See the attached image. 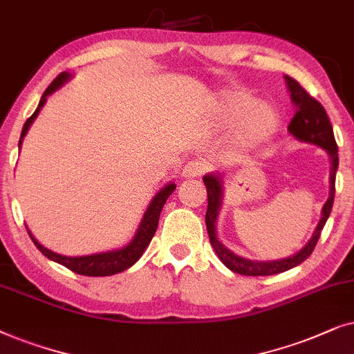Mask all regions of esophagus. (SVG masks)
<instances>
[{
    "instance_id": "1",
    "label": "esophagus",
    "mask_w": 354,
    "mask_h": 354,
    "mask_svg": "<svg viewBox=\"0 0 354 354\" xmlns=\"http://www.w3.org/2000/svg\"><path fill=\"white\" fill-rule=\"evenodd\" d=\"M204 171H205L204 163L189 162L187 165H185V167H183L181 174H183V178H197V176H201V174Z\"/></svg>"
}]
</instances>
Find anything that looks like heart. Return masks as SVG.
Here are the masks:
<instances>
[{
  "mask_svg": "<svg viewBox=\"0 0 354 354\" xmlns=\"http://www.w3.org/2000/svg\"><path fill=\"white\" fill-rule=\"evenodd\" d=\"M233 124V147L251 150L272 138L279 128V113L268 103L254 100L249 92L225 91L215 100L214 126L223 131Z\"/></svg>",
  "mask_w": 354,
  "mask_h": 354,
  "instance_id": "obj_1",
  "label": "heart"
}]
</instances>
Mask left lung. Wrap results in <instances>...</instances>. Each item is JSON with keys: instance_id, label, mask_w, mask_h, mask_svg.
I'll return each instance as SVG.
<instances>
[{"instance_id": "1", "label": "left lung", "mask_w": 354, "mask_h": 354, "mask_svg": "<svg viewBox=\"0 0 354 354\" xmlns=\"http://www.w3.org/2000/svg\"><path fill=\"white\" fill-rule=\"evenodd\" d=\"M286 88H288L291 102L295 103L296 113L291 120L288 131L295 139L301 142L317 145L327 152L330 158V194L328 199L322 207V216H320L317 226H315L313 238L306 243V246L293 256L285 259H277V261H252V259L238 256L233 251H230L223 243L216 236V218H218L221 204H223V178L220 173H209L205 174L202 180L207 187V214H205V225L207 233H209L210 244L216 252V256L221 262L232 272L241 273L248 277H266L275 275L290 270L301 262H304L310 254H313L315 244L319 241L320 232L324 230L325 221L330 216L333 197H335V176L338 169V147L335 142V136H333V128L328 120L327 111L320 103L309 95L303 87L299 86L295 79L290 75H285Z\"/></svg>"}]
</instances>
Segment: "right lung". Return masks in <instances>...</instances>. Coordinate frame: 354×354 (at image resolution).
Wrapping results in <instances>:
<instances>
[{
    "mask_svg": "<svg viewBox=\"0 0 354 354\" xmlns=\"http://www.w3.org/2000/svg\"><path fill=\"white\" fill-rule=\"evenodd\" d=\"M71 77H73V74L68 73V71H64V73H61L58 77H56L55 81L50 84L48 88L44 92V95H41L39 106H37L34 115H32L29 120L26 121V124H24L21 139H19V150H21L22 139L26 138L30 124L35 121V118L39 116L40 110L44 108L46 97L58 91L59 87H63ZM174 189H176V185H174V183H168L167 186H163L162 189L155 194L153 199L150 201V204L147 207V210H145L142 220H140V225H139L138 232H136V234H134V238L131 239L126 246H122L120 249H113V251L91 254V256H77V257L63 256V254L50 251L48 248H45L44 244H40L39 241H37V238L34 236V234L30 233V230L27 228V226L26 228H27V232H29V236L32 241H34L37 249H39V251L44 254L45 257H48L50 261L58 262V263H61V266H64L66 268H69V270H73L74 273H79V275H86V277L115 275V273H120L122 270H126V268H129L131 266H134V263L140 259V256H142L145 249H147L150 241H152L155 232H157L160 212H162L165 202H167V199L171 196V192Z\"/></svg>",
    "mask_w": 354,
    "mask_h": 354,
    "instance_id": "right-lung-1",
    "label": "right lung"
}]
</instances>
